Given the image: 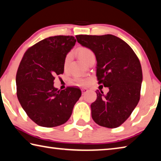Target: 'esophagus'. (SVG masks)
<instances>
[{"label":"esophagus","instance_id":"esophagus-1","mask_svg":"<svg viewBox=\"0 0 161 161\" xmlns=\"http://www.w3.org/2000/svg\"><path fill=\"white\" fill-rule=\"evenodd\" d=\"M88 91V89L86 88H82L81 89V92H82V94H84V93H86V92Z\"/></svg>","mask_w":161,"mask_h":161}]
</instances>
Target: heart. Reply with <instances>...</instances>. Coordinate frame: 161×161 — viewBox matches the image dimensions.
<instances>
[{
  "instance_id": "1",
  "label": "heart",
  "mask_w": 161,
  "mask_h": 161,
  "mask_svg": "<svg viewBox=\"0 0 161 161\" xmlns=\"http://www.w3.org/2000/svg\"><path fill=\"white\" fill-rule=\"evenodd\" d=\"M77 53L81 60L83 61L84 62H86V61L88 59L89 57L92 55V54H94L91 50H89V49L86 47L79 48L77 50ZM69 59H70V55L67 56L66 59H65V64H67L68 62L69 61ZM77 81L79 84H84L86 82V80H82V79H77Z\"/></svg>"
}]
</instances>
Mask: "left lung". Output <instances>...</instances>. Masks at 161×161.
<instances>
[{
	"label": "left lung",
	"instance_id": "8db88e82",
	"mask_svg": "<svg viewBox=\"0 0 161 161\" xmlns=\"http://www.w3.org/2000/svg\"><path fill=\"white\" fill-rule=\"evenodd\" d=\"M77 42L96 56L99 84L108 87L104 95L97 90L91 104L92 117L101 126L114 129L129 118L140 99L142 69L132 48L113 35L76 36Z\"/></svg>",
	"mask_w": 161,
	"mask_h": 161
}]
</instances>
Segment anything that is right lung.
Masks as SVG:
<instances>
[{
	"instance_id": "1",
	"label": "right lung",
	"mask_w": 161,
	"mask_h": 161,
	"mask_svg": "<svg viewBox=\"0 0 161 161\" xmlns=\"http://www.w3.org/2000/svg\"><path fill=\"white\" fill-rule=\"evenodd\" d=\"M73 36L50 37L24 54L16 75L17 97L27 115L38 126L55 127L72 115L81 92L76 87L58 90L54 76L64 72L65 58L75 45Z\"/></svg>"
}]
</instances>
